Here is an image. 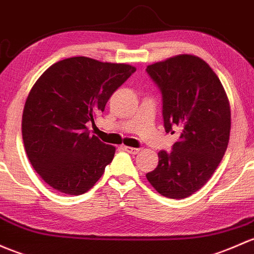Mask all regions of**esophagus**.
I'll return each mask as SVG.
<instances>
[{
    "mask_svg": "<svg viewBox=\"0 0 254 254\" xmlns=\"http://www.w3.org/2000/svg\"><path fill=\"white\" fill-rule=\"evenodd\" d=\"M124 149H125V151L127 152V153H130V154H137V153H138V151H140V149H138V148L127 147V146H124Z\"/></svg>",
    "mask_w": 254,
    "mask_h": 254,
    "instance_id": "1",
    "label": "esophagus"
}]
</instances>
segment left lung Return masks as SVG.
I'll use <instances>...</instances> for the list:
<instances>
[{
  "instance_id": "obj_1",
  "label": "left lung",
  "mask_w": 254,
  "mask_h": 254,
  "mask_svg": "<svg viewBox=\"0 0 254 254\" xmlns=\"http://www.w3.org/2000/svg\"><path fill=\"white\" fill-rule=\"evenodd\" d=\"M146 71L162 92L165 131H180L173 151L159 152L158 165L146 178L162 196L186 198L209 180L225 154L230 103L217 74L196 56H175Z\"/></svg>"
}]
</instances>
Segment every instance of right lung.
Returning a JSON list of instances; mask_svg holds the SVG:
<instances>
[{
	"mask_svg": "<svg viewBox=\"0 0 254 254\" xmlns=\"http://www.w3.org/2000/svg\"><path fill=\"white\" fill-rule=\"evenodd\" d=\"M136 68L71 57L52 64L29 92L21 119L24 147L42 180L66 194L87 192L105 173L116 147L90 135L113 92Z\"/></svg>",
	"mask_w": 254,
	"mask_h": 254,
	"instance_id": "right-lung-1",
	"label": "right lung"
}]
</instances>
